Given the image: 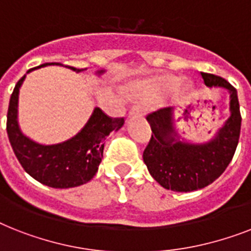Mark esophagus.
Wrapping results in <instances>:
<instances>
[{
    "label": "esophagus",
    "instance_id": "34e87169",
    "mask_svg": "<svg viewBox=\"0 0 251 251\" xmlns=\"http://www.w3.org/2000/svg\"><path fill=\"white\" fill-rule=\"evenodd\" d=\"M144 113V109L142 105H134V107L130 109L129 112V117H140V116H143Z\"/></svg>",
    "mask_w": 251,
    "mask_h": 251
}]
</instances>
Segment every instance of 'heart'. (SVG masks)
Here are the masks:
<instances>
[{
	"label": "heart",
	"mask_w": 251,
	"mask_h": 251,
	"mask_svg": "<svg viewBox=\"0 0 251 251\" xmlns=\"http://www.w3.org/2000/svg\"><path fill=\"white\" fill-rule=\"evenodd\" d=\"M180 83V78L173 75H158L144 82L132 87V95L138 98H157L162 97L169 91L174 90ZM188 89V85H184Z\"/></svg>",
	"instance_id": "heart-1"
}]
</instances>
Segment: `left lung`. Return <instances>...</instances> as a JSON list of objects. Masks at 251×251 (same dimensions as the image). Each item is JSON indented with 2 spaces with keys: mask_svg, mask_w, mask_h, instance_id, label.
<instances>
[{
  "mask_svg": "<svg viewBox=\"0 0 251 251\" xmlns=\"http://www.w3.org/2000/svg\"><path fill=\"white\" fill-rule=\"evenodd\" d=\"M201 76L207 87H221L229 93V117L210 140L191 143L180 138L172 108L147 116L152 136L143 152L144 164L158 184L175 192L197 191L219 178L231 162L240 139L241 113L236 89L215 75Z\"/></svg>",
  "mask_w": 251,
  "mask_h": 251,
  "instance_id": "8db88e82",
  "label": "left lung"
}]
</instances>
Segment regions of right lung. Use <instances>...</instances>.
<instances>
[{"instance_id": "add662e5", "label": "right lung", "mask_w": 251, "mask_h": 251, "mask_svg": "<svg viewBox=\"0 0 251 251\" xmlns=\"http://www.w3.org/2000/svg\"><path fill=\"white\" fill-rule=\"evenodd\" d=\"M46 66H62L59 63L42 64L29 69ZM75 72H85V69L67 67ZM105 71H97V75H103ZM25 79V75L15 85L10 98L6 130L14 153L28 174L37 182L52 188H72L78 187L97 174L99 164L103 158L104 140L112 131H119L124 125V119L108 117L100 108H94L90 119L82 129L71 139L56 144H41L34 142L20 130L18 121V101L19 90Z\"/></svg>"}]
</instances>
